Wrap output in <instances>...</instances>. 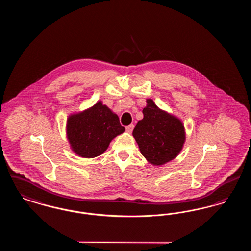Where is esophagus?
Returning <instances> with one entry per match:
<instances>
[{"instance_id": "obj_1", "label": "esophagus", "mask_w": 251, "mask_h": 251, "mask_svg": "<svg viewBox=\"0 0 251 251\" xmlns=\"http://www.w3.org/2000/svg\"><path fill=\"white\" fill-rule=\"evenodd\" d=\"M133 128H134V125H133V124H130V125L126 126V131H127V132L131 133L132 130H133Z\"/></svg>"}]
</instances>
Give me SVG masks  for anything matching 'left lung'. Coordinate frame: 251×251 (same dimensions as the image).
Masks as SVG:
<instances>
[{"mask_svg": "<svg viewBox=\"0 0 251 251\" xmlns=\"http://www.w3.org/2000/svg\"><path fill=\"white\" fill-rule=\"evenodd\" d=\"M143 115L132 135L149 163L165 165L180 152L185 142L184 126L178 118L158 107L151 99L147 100Z\"/></svg>", "mask_w": 251, "mask_h": 251, "instance_id": "obj_1", "label": "left lung"}]
</instances>
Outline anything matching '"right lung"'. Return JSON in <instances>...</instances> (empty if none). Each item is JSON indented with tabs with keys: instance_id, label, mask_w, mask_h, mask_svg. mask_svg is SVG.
<instances>
[{
	"instance_id": "obj_1",
	"label": "right lung",
	"mask_w": 251,
	"mask_h": 251,
	"mask_svg": "<svg viewBox=\"0 0 251 251\" xmlns=\"http://www.w3.org/2000/svg\"><path fill=\"white\" fill-rule=\"evenodd\" d=\"M118 115L98 101L67 120V137L74 153L84 158L102 154L110 142L124 132Z\"/></svg>"
}]
</instances>
